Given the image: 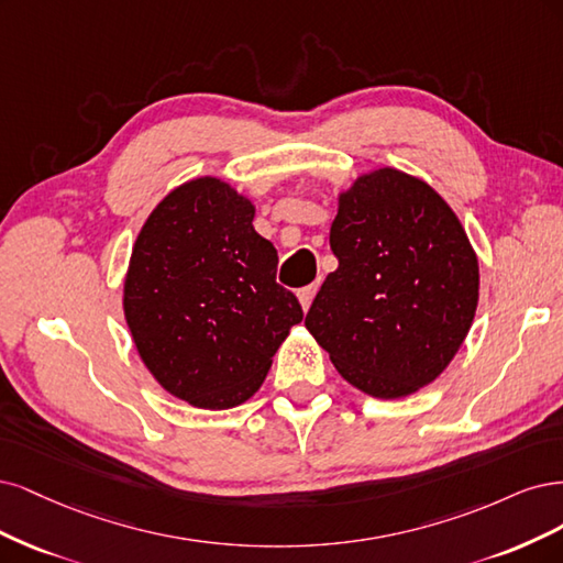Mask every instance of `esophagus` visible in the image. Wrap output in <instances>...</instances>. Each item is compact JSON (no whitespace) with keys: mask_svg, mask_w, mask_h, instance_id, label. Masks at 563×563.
<instances>
[{"mask_svg":"<svg viewBox=\"0 0 563 563\" xmlns=\"http://www.w3.org/2000/svg\"><path fill=\"white\" fill-rule=\"evenodd\" d=\"M316 292H318V285H308V287H301L299 292H297V297H299V301H301V308H303V311H308V308H311Z\"/></svg>","mask_w":563,"mask_h":563,"instance_id":"obj_1","label":"esophagus"}]
</instances>
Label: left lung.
<instances>
[{
	"instance_id": "obj_1",
	"label": "left lung",
	"mask_w": 563,
	"mask_h": 563,
	"mask_svg": "<svg viewBox=\"0 0 563 563\" xmlns=\"http://www.w3.org/2000/svg\"><path fill=\"white\" fill-rule=\"evenodd\" d=\"M330 247L339 268L306 330L362 393L397 400L428 386L477 311L479 266L459 217L423 179L380 168L339 196Z\"/></svg>"
}]
</instances>
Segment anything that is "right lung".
<instances>
[{"label": "right lung", "instance_id": "obj_1", "mask_svg": "<svg viewBox=\"0 0 563 563\" xmlns=\"http://www.w3.org/2000/svg\"><path fill=\"white\" fill-rule=\"evenodd\" d=\"M252 220L245 196L198 177L163 198L133 247L125 322L158 384L194 407L231 409L255 395L303 318Z\"/></svg>", "mask_w": 563, "mask_h": 563}]
</instances>
